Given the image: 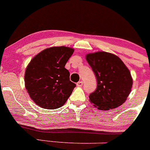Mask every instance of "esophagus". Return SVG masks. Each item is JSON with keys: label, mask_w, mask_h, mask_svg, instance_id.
<instances>
[{"label": "esophagus", "mask_w": 150, "mask_h": 150, "mask_svg": "<svg viewBox=\"0 0 150 150\" xmlns=\"http://www.w3.org/2000/svg\"><path fill=\"white\" fill-rule=\"evenodd\" d=\"M83 85V81H79L78 83H77V86H82Z\"/></svg>", "instance_id": "esophagus-1"}]
</instances>
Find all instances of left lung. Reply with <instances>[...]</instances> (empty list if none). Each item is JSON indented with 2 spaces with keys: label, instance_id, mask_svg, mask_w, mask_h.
Wrapping results in <instances>:
<instances>
[{
  "label": "left lung",
  "instance_id": "obj_1",
  "mask_svg": "<svg viewBox=\"0 0 150 150\" xmlns=\"http://www.w3.org/2000/svg\"><path fill=\"white\" fill-rule=\"evenodd\" d=\"M86 58L97 80L96 89L89 95L91 103L102 110L123 104L131 93L133 80L122 60L104 51L88 54Z\"/></svg>",
  "mask_w": 150,
  "mask_h": 150
}]
</instances>
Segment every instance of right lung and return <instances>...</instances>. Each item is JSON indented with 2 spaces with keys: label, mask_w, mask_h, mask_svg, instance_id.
Returning <instances> with one entry per match:
<instances>
[{
  "label": "right lung",
  "mask_w": 150,
  "mask_h": 150,
  "mask_svg": "<svg viewBox=\"0 0 150 150\" xmlns=\"http://www.w3.org/2000/svg\"><path fill=\"white\" fill-rule=\"evenodd\" d=\"M74 52L72 48L51 47L30 61L25 74V88L39 107L54 110L64 105L76 86L64 67Z\"/></svg>",
  "instance_id": "obj_1"
}]
</instances>
